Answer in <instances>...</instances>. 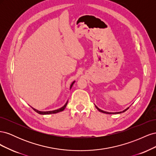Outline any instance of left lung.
I'll use <instances>...</instances> for the list:
<instances>
[{
  "mask_svg": "<svg viewBox=\"0 0 156 156\" xmlns=\"http://www.w3.org/2000/svg\"><path fill=\"white\" fill-rule=\"evenodd\" d=\"M95 107H96V108H97V109H98L99 111H100V112H103V113H106V114H120V113H122V112H124L126 111L129 108V107H127V108H126V109H125V110H124L123 111H120V112H106V111H102V110H101L100 108H99L96 105H95Z\"/></svg>",
  "mask_w": 156,
  "mask_h": 156,
  "instance_id": "8db88e82",
  "label": "left lung"
}]
</instances>
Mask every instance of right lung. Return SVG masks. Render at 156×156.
<instances>
[{"label": "right lung", "instance_id": "1", "mask_svg": "<svg viewBox=\"0 0 156 156\" xmlns=\"http://www.w3.org/2000/svg\"><path fill=\"white\" fill-rule=\"evenodd\" d=\"M74 83H75V81H73L72 83V84H71V85H70V89L72 88V87ZM67 104H68V101L66 103V104L63 107L58 108V109L54 110V111H38V110H36V108H34L32 107H31L33 108V110H34V111H36V112L38 113V114H40V115H49V114H55V113H57V112H61V111H63L64 110V108H66V107Z\"/></svg>", "mask_w": 156, "mask_h": 156}]
</instances>
